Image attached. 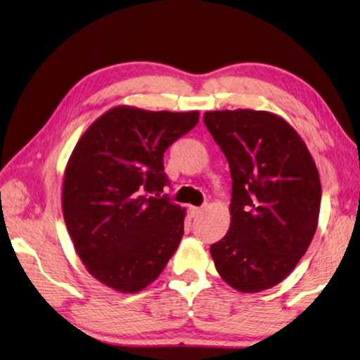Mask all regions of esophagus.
I'll return each instance as SVG.
<instances>
[{
  "label": "esophagus",
  "instance_id": "34e87169",
  "mask_svg": "<svg viewBox=\"0 0 360 360\" xmlns=\"http://www.w3.org/2000/svg\"><path fill=\"white\" fill-rule=\"evenodd\" d=\"M188 211H191V215H192V217H197V215H200V214H201L202 209H201V207L191 206V207H188Z\"/></svg>",
  "mask_w": 360,
  "mask_h": 360
}]
</instances>
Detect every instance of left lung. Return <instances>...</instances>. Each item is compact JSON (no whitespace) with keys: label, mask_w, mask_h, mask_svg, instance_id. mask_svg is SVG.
Here are the masks:
<instances>
[{"label":"left lung","mask_w":360,"mask_h":360,"mask_svg":"<svg viewBox=\"0 0 360 360\" xmlns=\"http://www.w3.org/2000/svg\"><path fill=\"white\" fill-rule=\"evenodd\" d=\"M231 173V225L211 245L215 269L240 292L288 276L316 231L321 184L305 143L269 112L224 110L202 116Z\"/></svg>","instance_id":"1"}]
</instances>
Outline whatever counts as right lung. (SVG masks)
<instances>
[{
  "mask_svg": "<svg viewBox=\"0 0 360 360\" xmlns=\"http://www.w3.org/2000/svg\"><path fill=\"white\" fill-rule=\"evenodd\" d=\"M200 113L108 110L78 140L63 182V212L78 257L121 292L160 276L184 234L186 211L160 193L163 154Z\"/></svg>",
  "mask_w": 360,
  "mask_h": 360,
  "instance_id": "obj_1",
  "label": "right lung"
}]
</instances>
